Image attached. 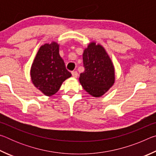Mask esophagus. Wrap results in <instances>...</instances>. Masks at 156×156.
Returning a JSON list of instances; mask_svg holds the SVG:
<instances>
[{"instance_id":"1","label":"esophagus","mask_w":156,"mask_h":156,"mask_svg":"<svg viewBox=\"0 0 156 156\" xmlns=\"http://www.w3.org/2000/svg\"><path fill=\"white\" fill-rule=\"evenodd\" d=\"M72 76L73 78H77L78 76V73L77 72H76V71H73V72H72Z\"/></svg>"}]
</instances>
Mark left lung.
Masks as SVG:
<instances>
[{
  "label": "left lung",
  "instance_id": "left-lung-1",
  "mask_svg": "<svg viewBox=\"0 0 156 156\" xmlns=\"http://www.w3.org/2000/svg\"><path fill=\"white\" fill-rule=\"evenodd\" d=\"M84 72L79 78L84 90L94 97L107 92L115 81L114 67L112 60L100 44L91 43L83 53Z\"/></svg>",
  "mask_w": 156,
  "mask_h": 156
}]
</instances>
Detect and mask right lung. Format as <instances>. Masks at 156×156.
Returning a JSON list of instances; mask_svg holds the SVG:
<instances>
[{
  "instance_id": "1",
  "label": "right lung",
  "mask_w": 156,
  "mask_h": 156,
  "mask_svg": "<svg viewBox=\"0 0 156 156\" xmlns=\"http://www.w3.org/2000/svg\"><path fill=\"white\" fill-rule=\"evenodd\" d=\"M30 73L34 85L46 96L56 94L63 81L72 76L60 56L59 45L56 43L41 47L31 65Z\"/></svg>"
}]
</instances>
